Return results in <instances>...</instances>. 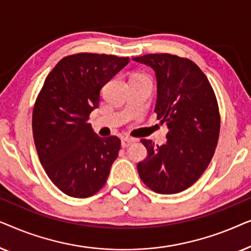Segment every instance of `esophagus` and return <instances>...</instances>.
I'll use <instances>...</instances> for the list:
<instances>
[{
    "instance_id": "34e87169",
    "label": "esophagus",
    "mask_w": 251,
    "mask_h": 251,
    "mask_svg": "<svg viewBox=\"0 0 251 251\" xmlns=\"http://www.w3.org/2000/svg\"><path fill=\"white\" fill-rule=\"evenodd\" d=\"M132 143H133V139H131V138H123L121 140V145H122L123 149H126V147H129Z\"/></svg>"
}]
</instances>
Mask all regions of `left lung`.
<instances>
[{
    "label": "left lung",
    "instance_id": "left-lung-1",
    "mask_svg": "<svg viewBox=\"0 0 251 251\" xmlns=\"http://www.w3.org/2000/svg\"><path fill=\"white\" fill-rule=\"evenodd\" d=\"M155 72L154 111L167 125V143L142 139L149 155L137 164L151 190L175 194L192 186L207 169L217 146L221 118L215 92L197 64L169 53L132 58Z\"/></svg>",
    "mask_w": 251,
    "mask_h": 251
}]
</instances>
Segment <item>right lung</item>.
<instances>
[{
    "label": "right lung",
    "instance_id": "right-lung-1",
    "mask_svg": "<svg viewBox=\"0 0 251 251\" xmlns=\"http://www.w3.org/2000/svg\"><path fill=\"white\" fill-rule=\"evenodd\" d=\"M129 61L98 53L65 57L37 96L32 120L37 155L51 181L70 197L97 193L119 155L121 140L96 135L88 120L102 87Z\"/></svg>",
    "mask_w": 251,
    "mask_h": 251
}]
</instances>
